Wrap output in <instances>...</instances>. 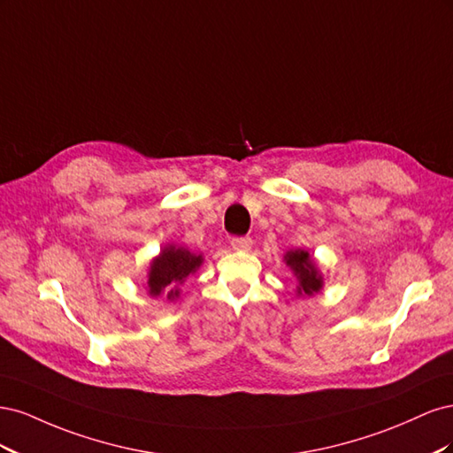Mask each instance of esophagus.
<instances>
[{"instance_id": "esophagus-1", "label": "esophagus", "mask_w": 453, "mask_h": 453, "mask_svg": "<svg viewBox=\"0 0 453 453\" xmlns=\"http://www.w3.org/2000/svg\"><path fill=\"white\" fill-rule=\"evenodd\" d=\"M230 245H232V250H236V251H250L253 245V240L250 236H238V238L230 240Z\"/></svg>"}]
</instances>
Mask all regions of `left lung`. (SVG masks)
Segmentation results:
<instances>
[{
	"mask_svg": "<svg viewBox=\"0 0 453 453\" xmlns=\"http://www.w3.org/2000/svg\"><path fill=\"white\" fill-rule=\"evenodd\" d=\"M283 263L291 268L296 278V296H313L321 293L325 278L310 251L306 250H289L283 255Z\"/></svg>",
	"mask_w": 453,
	"mask_h": 453,
	"instance_id": "obj_1",
	"label": "left lung"
}]
</instances>
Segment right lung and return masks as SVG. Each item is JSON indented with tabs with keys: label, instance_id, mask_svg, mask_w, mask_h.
I'll return each instance as SVG.
<instances>
[{
	"label": "right lung",
	"instance_id": "right-lung-1",
	"mask_svg": "<svg viewBox=\"0 0 453 453\" xmlns=\"http://www.w3.org/2000/svg\"><path fill=\"white\" fill-rule=\"evenodd\" d=\"M203 265V255L190 251L183 245L168 243L160 253L150 258L147 270L145 289L149 296H164L168 303H175L181 296L185 280Z\"/></svg>",
	"mask_w": 453,
	"mask_h": 453
}]
</instances>
